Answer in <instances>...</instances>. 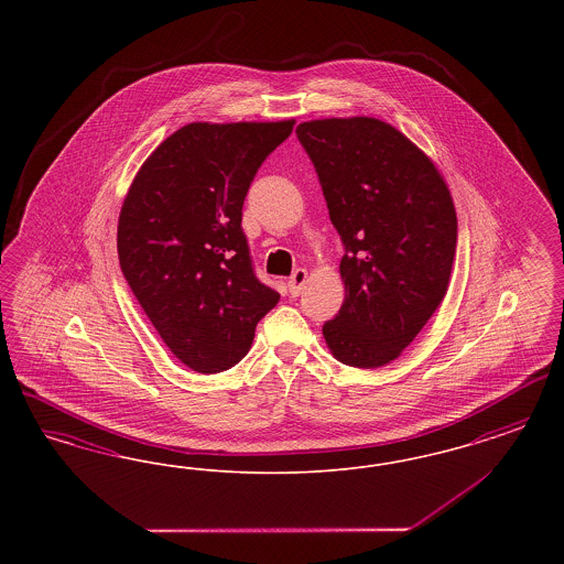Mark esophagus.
I'll return each mask as SVG.
<instances>
[{
  "instance_id": "obj_1",
  "label": "esophagus",
  "mask_w": 564,
  "mask_h": 564,
  "mask_svg": "<svg viewBox=\"0 0 564 564\" xmlns=\"http://www.w3.org/2000/svg\"><path fill=\"white\" fill-rule=\"evenodd\" d=\"M306 276H308V272H306V270H294V274H292V276H290V281H288V290H290V294L300 295L302 288H304V283H306Z\"/></svg>"
}]
</instances>
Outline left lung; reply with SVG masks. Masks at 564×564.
I'll return each mask as SVG.
<instances>
[{
    "label": "left lung",
    "mask_w": 564,
    "mask_h": 564,
    "mask_svg": "<svg viewBox=\"0 0 564 564\" xmlns=\"http://www.w3.org/2000/svg\"><path fill=\"white\" fill-rule=\"evenodd\" d=\"M329 219L345 245V302L323 323L332 355L380 368L416 338L444 300L456 251V212L435 164L376 118L302 122Z\"/></svg>",
    "instance_id": "left-lung-1"
}]
</instances>
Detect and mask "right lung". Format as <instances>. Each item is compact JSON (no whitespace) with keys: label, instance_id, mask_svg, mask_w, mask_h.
<instances>
[{"label":"right lung","instance_id":"1","mask_svg":"<svg viewBox=\"0 0 564 564\" xmlns=\"http://www.w3.org/2000/svg\"><path fill=\"white\" fill-rule=\"evenodd\" d=\"M294 124H186L141 164L124 198L120 269L164 345L194 372L237 366L279 302L256 276L242 203Z\"/></svg>","mask_w":564,"mask_h":564}]
</instances>
